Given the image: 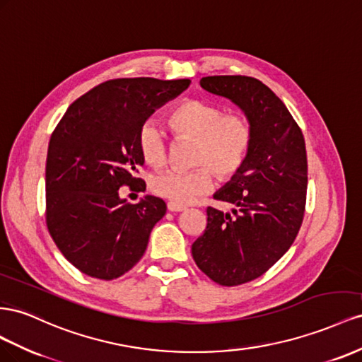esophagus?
<instances>
[{"mask_svg":"<svg viewBox=\"0 0 362 362\" xmlns=\"http://www.w3.org/2000/svg\"><path fill=\"white\" fill-rule=\"evenodd\" d=\"M167 208H168L170 212H183V211H187V208H185V206L177 204V203H173V202H170L167 204Z\"/></svg>","mask_w":362,"mask_h":362,"instance_id":"34e87169","label":"esophagus"}]
</instances>
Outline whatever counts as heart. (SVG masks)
Returning a JSON list of instances; mask_svg holds the SVG:
<instances>
[{"mask_svg":"<svg viewBox=\"0 0 362 362\" xmlns=\"http://www.w3.org/2000/svg\"><path fill=\"white\" fill-rule=\"evenodd\" d=\"M167 122L177 138L195 139L194 165L191 173L165 171L154 175L151 191L173 203L187 204L214 187V174L230 179L240 173L249 156L253 132L243 113H224L223 107L206 100H183L175 105ZM142 159L154 168L167 162L168 146L156 122H146L138 136Z\"/></svg>","mask_w":362,"mask_h":362,"instance_id":"b5f03b06","label":"heart"}]
</instances>
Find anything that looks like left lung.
Wrapping results in <instances>:
<instances>
[{
    "instance_id": "8db88e82",
    "label": "left lung",
    "mask_w": 362,
    "mask_h": 362,
    "mask_svg": "<svg viewBox=\"0 0 362 362\" xmlns=\"http://www.w3.org/2000/svg\"><path fill=\"white\" fill-rule=\"evenodd\" d=\"M200 86L238 106L253 132L243 168L214 194L232 212L209 206L208 226L191 249L204 274L235 286L264 274L294 243L306 203V147L291 113L262 81L211 76Z\"/></svg>"
}]
</instances>
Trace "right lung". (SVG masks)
<instances>
[{
    "label": "right lung",
    "instance_id": "right-lung-1",
    "mask_svg": "<svg viewBox=\"0 0 362 362\" xmlns=\"http://www.w3.org/2000/svg\"><path fill=\"white\" fill-rule=\"evenodd\" d=\"M189 83L151 77L105 81L72 103L54 129L45 167L47 226L81 273L112 281L146 252L167 204L153 195L127 203L119 188L146 191V182L135 177L144 165L139 130Z\"/></svg>",
    "mask_w": 362,
    "mask_h": 362
}]
</instances>
